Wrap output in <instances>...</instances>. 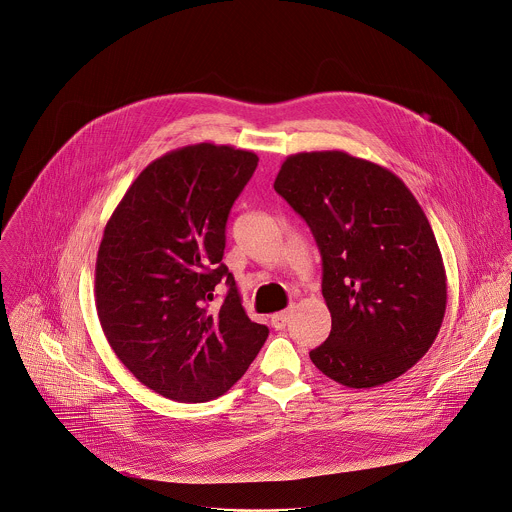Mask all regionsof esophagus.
Listing matches in <instances>:
<instances>
[{
    "mask_svg": "<svg viewBox=\"0 0 512 512\" xmlns=\"http://www.w3.org/2000/svg\"><path fill=\"white\" fill-rule=\"evenodd\" d=\"M289 319H291V309H285V311L275 313V315L271 317V325H273L275 329H285L287 323H289Z\"/></svg>",
    "mask_w": 512,
    "mask_h": 512,
    "instance_id": "obj_1",
    "label": "esophagus"
}]
</instances>
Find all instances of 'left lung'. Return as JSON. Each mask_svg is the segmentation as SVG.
I'll return each mask as SVG.
<instances>
[{"instance_id":"1","label":"left lung","mask_w":512,"mask_h":512,"mask_svg":"<svg viewBox=\"0 0 512 512\" xmlns=\"http://www.w3.org/2000/svg\"><path fill=\"white\" fill-rule=\"evenodd\" d=\"M273 187L321 251L331 333L309 353L315 367L351 389L407 373L447 309L443 257L415 195L389 169L345 151L289 155Z\"/></svg>"}]
</instances>
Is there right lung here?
Instances as JSON below:
<instances>
[{"label":"right lung","mask_w":512,"mask_h":512,"mask_svg":"<svg viewBox=\"0 0 512 512\" xmlns=\"http://www.w3.org/2000/svg\"><path fill=\"white\" fill-rule=\"evenodd\" d=\"M257 161L215 143L169 151L139 173L105 225L95 263L101 329L133 377L171 401L221 397L269 335L247 317L221 263L229 211ZM221 280L230 291L211 308Z\"/></svg>","instance_id":"obj_1"}]
</instances>
